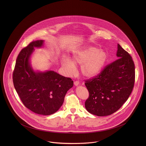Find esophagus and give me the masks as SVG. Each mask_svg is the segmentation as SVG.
I'll use <instances>...</instances> for the list:
<instances>
[{"instance_id": "34e87169", "label": "esophagus", "mask_w": 146, "mask_h": 146, "mask_svg": "<svg viewBox=\"0 0 146 146\" xmlns=\"http://www.w3.org/2000/svg\"><path fill=\"white\" fill-rule=\"evenodd\" d=\"M74 84L75 86H78V85L79 84V82L78 81H75V82H74Z\"/></svg>"}]
</instances>
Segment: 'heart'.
<instances>
[{
	"instance_id": "1",
	"label": "heart",
	"mask_w": 146,
	"mask_h": 146,
	"mask_svg": "<svg viewBox=\"0 0 146 146\" xmlns=\"http://www.w3.org/2000/svg\"><path fill=\"white\" fill-rule=\"evenodd\" d=\"M107 60L108 54L105 50L92 46H86L76 51L72 58L73 63L81 65V73L87 78H92L100 73ZM73 63L69 59L62 61L63 66L70 73L74 72L75 66Z\"/></svg>"
}]
</instances>
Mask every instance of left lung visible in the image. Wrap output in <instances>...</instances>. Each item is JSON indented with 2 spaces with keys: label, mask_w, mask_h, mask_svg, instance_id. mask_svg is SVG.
<instances>
[{
  "label": "left lung",
  "mask_w": 146,
  "mask_h": 146,
  "mask_svg": "<svg viewBox=\"0 0 146 146\" xmlns=\"http://www.w3.org/2000/svg\"><path fill=\"white\" fill-rule=\"evenodd\" d=\"M118 60L104 67L97 76L85 80L89 96L86 110L103 117L117 111L132 92L135 79V64L130 55L118 44Z\"/></svg>",
  "instance_id": "obj_1"
}]
</instances>
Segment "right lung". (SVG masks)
<instances>
[{
    "label": "right lung",
    "mask_w": 146,
    "mask_h": 146,
    "mask_svg": "<svg viewBox=\"0 0 146 146\" xmlns=\"http://www.w3.org/2000/svg\"><path fill=\"white\" fill-rule=\"evenodd\" d=\"M44 40L33 41L23 48L16 59L13 79L15 90L23 104L35 113L48 115L62 105L68 90L73 87L71 78L54 71L36 72L29 63L34 48H41Z\"/></svg>",
    "instance_id": "add662e5"
}]
</instances>
